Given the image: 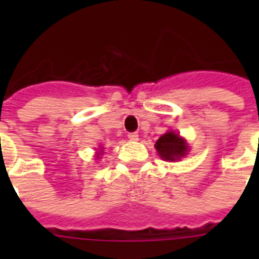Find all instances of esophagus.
I'll return each instance as SVG.
<instances>
[{
  "label": "esophagus",
  "mask_w": 259,
  "mask_h": 259,
  "mask_svg": "<svg viewBox=\"0 0 259 259\" xmlns=\"http://www.w3.org/2000/svg\"><path fill=\"white\" fill-rule=\"evenodd\" d=\"M127 137H129L130 141H137L138 134L137 133H129V134H127Z\"/></svg>",
  "instance_id": "obj_1"
}]
</instances>
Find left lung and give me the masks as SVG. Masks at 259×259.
Instances as JSON below:
<instances>
[{
	"label": "left lung",
	"mask_w": 259,
	"mask_h": 259,
	"mask_svg": "<svg viewBox=\"0 0 259 259\" xmlns=\"http://www.w3.org/2000/svg\"><path fill=\"white\" fill-rule=\"evenodd\" d=\"M158 156L165 161H177L188 154L189 146L184 138L180 137L173 130L166 132L158 138L154 145Z\"/></svg>",
	"instance_id": "1"
}]
</instances>
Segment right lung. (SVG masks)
I'll list each match as a JSON object with an SVG mask.
<instances>
[{"label":"right lung","mask_w":259,"mask_h":259,"mask_svg":"<svg viewBox=\"0 0 259 259\" xmlns=\"http://www.w3.org/2000/svg\"><path fill=\"white\" fill-rule=\"evenodd\" d=\"M102 150H103V149H101V152H98V153H97V158H99V154H102Z\"/></svg>","instance_id":"obj_1"}]
</instances>
